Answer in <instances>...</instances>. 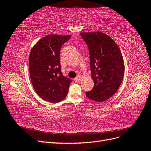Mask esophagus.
I'll use <instances>...</instances> for the list:
<instances>
[{"instance_id":"esophagus-1","label":"esophagus","mask_w":151,"mask_h":151,"mask_svg":"<svg viewBox=\"0 0 151 151\" xmlns=\"http://www.w3.org/2000/svg\"><path fill=\"white\" fill-rule=\"evenodd\" d=\"M81 79H82V77L80 76H77L76 78L74 79V81H76V82H79V81H81Z\"/></svg>"}]
</instances>
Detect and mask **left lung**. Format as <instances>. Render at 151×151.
<instances>
[{"instance_id": "1", "label": "left lung", "mask_w": 151, "mask_h": 151, "mask_svg": "<svg viewBox=\"0 0 151 151\" xmlns=\"http://www.w3.org/2000/svg\"><path fill=\"white\" fill-rule=\"evenodd\" d=\"M80 35L88 46L94 85L86 95L96 102L104 101L116 93L124 76L121 51L115 41L102 32H83Z\"/></svg>"}]
</instances>
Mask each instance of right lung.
I'll list each match as a JSON object with an SVG mask.
<instances>
[{"label":"right lung","mask_w":151,"mask_h":151,"mask_svg":"<svg viewBox=\"0 0 151 151\" xmlns=\"http://www.w3.org/2000/svg\"><path fill=\"white\" fill-rule=\"evenodd\" d=\"M70 37L50 34L40 39L31 50L29 68L32 84L39 96L50 103L64 99L72 82L62 75L60 64V48Z\"/></svg>","instance_id":"add662e5"}]
</instances>
